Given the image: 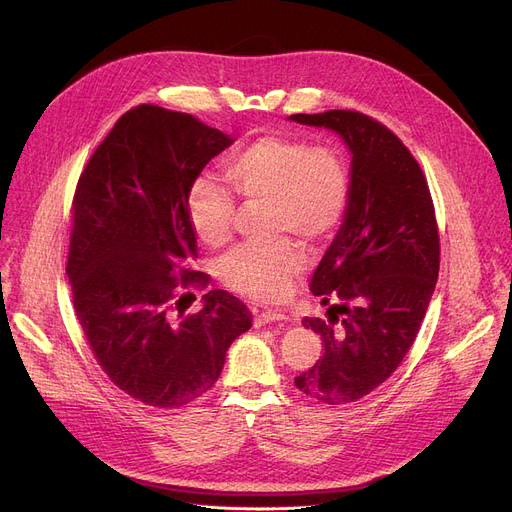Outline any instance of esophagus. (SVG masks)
Masks as SVG:
<instances>
[{"mask_svg": "<svg viewBox=\"0 0 512 512\" xmlns=\"http://www.w3.org/2000/svg\"><path fill=\"white\" fill-rule=\"evenodd\" d=\"M288 317L276 311H263L259 315H255V326H265V324H272V321H286Z\"/></svg>", "mask_w": 512, "mask_h": 512, "instance_id": "esophagus-1", "label": "esophagus"}]
</instances>
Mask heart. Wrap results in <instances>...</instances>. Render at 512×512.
<instances>
[{
    "mask_svg": "<svg viewBox=\"0 0 512 512\" xmlns=\"http://www.w3.org/2000/svg\"><path fill=\"white\" fill-rule=\"evenodd\" d=\"M224 172L242 205L263 207L265 232L282 238L228 253L220 267L222 280L251 301H280L305 263L286 236L321 247L346 218L353 193L348 161L332 143L261 134L226 157ZM234 195L207 176L193 182L186 222L205 247L220 249L230 242L238 218Z\"/></svg>",
    "mask_w": 512,
    "mask_h": 512,
    "instance_id": "obj_1",
    "label": "heart"
}]
</instances>
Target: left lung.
I'll list each match as a JSON object with an SVG mask.
<instances>
[{
	"instance_id": "8db88e82",
	"label": "left lung",
	"mask_w": 512,
	"mask_h": 512,
	"mask_svg": "<svg viewBox=\"0 0 512 512\" xmlns=\"http://www.w3.org/2000/svg\"><path fill=\"white\" fill-rule=\"evenodd\" d=\"M290 120L338 132L353 153L351 205L309 284L334 305L328 319H303L324 355L294 378L309 398L348 405L384 384L417 338L440 272L436 209L417 159L382 122L353 110Z\"/></svg>"
}]
</instances>
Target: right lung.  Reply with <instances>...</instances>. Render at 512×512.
I'll return each mask as SVG.
<instances>
[{
  "instance_id": "right-lung-1",
  "label": "right lung",
  "mask_w": 512,
  "mask_h": 512,
  "mask_svg": "<svg viewBox=\"0 0 512 512\" xmlns=\"http://www.w3.org/2000/svg\"><path fill=\"white\" fill-rule=\"evenodd\" d=\"M234 139L191 114L143 103L118 118L80 172L66 274L101 369L143 405L178 409L218 382L230 344L251 328L247 305L193 270L186 195Z\"/></svg>"
}]
</instances>
